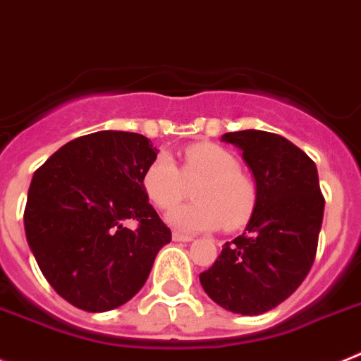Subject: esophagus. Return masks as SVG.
I'll return each instance as SVG.
<instances>
[{"instance_id": "esophagus-1", "label": "esophagus", "mask_w": 361, "mask_h": 361, "mask_svg": "<svg viewBox=\"0 0 361 361\" xmlns=\"http://www.w3.org/2000/svg\"><path fill=\"white\" fill-rule=\"evenodd\" d=\"M172 240L174 241H192L194 236H190V234H183V233H180V231H174V233H172Z\"/></svg>"}]
</instances>
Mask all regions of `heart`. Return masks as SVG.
Listing matches in <instances>:
<instances>
[{"label":"heart","mask_w":361,"mask_h":361,"mask_svg":"<svg viewBox=\"0 0 361 361\" xmlns=\"http://www.w3.org/2000/svg\"><path fill=\"white\" fill-rule=\"evenodd\" d=\"M143 190L158 209H170L194 186L192 204L169 211V224L198 233L224 225L238 228L252 216L258 189L240 171V159L214 143H196L183 150L181 171L169 154H158L143 172Z\"/></svg>","instance_id":"1"}]
</instances>
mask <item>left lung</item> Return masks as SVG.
I'll list each match as a JSON object with an SVG mask.
<instances>
[{
    "label": "left lung",
    "mask_w": 361,
    "mask_h": 361,
    "mask_svg": "<svg viewBox=\"0 0 361 361\" xmlns=\"http://www.w3.org/2000/svg\"><path fill=\"white\" fill-rule=\"evenodd\" d=\"M221 142L243 150L258 200L243 234L225 243L200 281L227 311L263 314L311 271L325 200L314 161L283 136L250 128L224 134Z\"/></svg>",
    "instance_id": "obj_1"
}]
</instances>
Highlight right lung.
<instances>
[{"instance_id":"add662e5","label":"right lung","mask_w":361,"mask_h":361,"mask_svg":"<svg viewBox=\"0 0 361 361\" xmlns=\"http://www.w3.org/2000/svg\"><path fill=\"white\" fill-rule=\"evenodd\" d=\"M156 156L142 134L99 130L65 143L34 172L27 241L52 289L81 311L127 303L171 241L142 183ZM127 219L138 228H125Z\"/></svg>"}]
</instances>
